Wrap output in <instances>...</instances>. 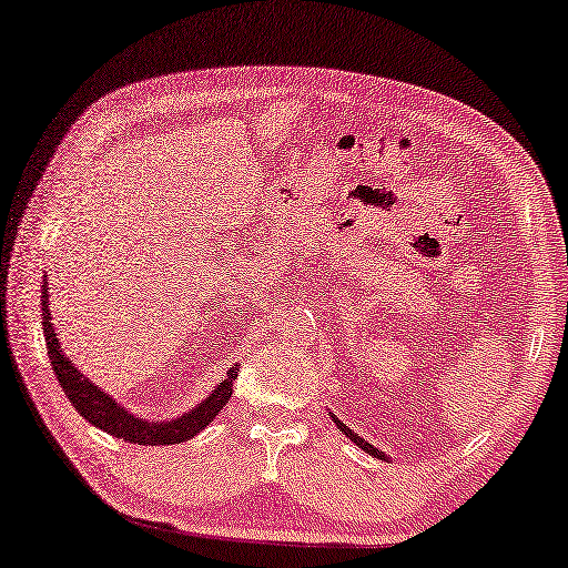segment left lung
<instances>
[{
	"mask_svg": "<svg viewBox=\"0 0 568 568\" xmlns=\"http://www.w3.org/2000/svg\"><path fill=\"white\" fill-rule=\"evenodd\" d=\"M329 416H333V422L337 424V429L339 432H343L345 436H347V439H351V442H355L357 444V447H361L363 452H368V455H373V457H378V459H386V462H390V457L386 455V452H381V449H375L373 447V444H368V442H365L363 439V436H357L353 429H351V426H345L343 422H339V418L333 414V412H329Z\"/></svg>",
	"mask_w": 568,
	"mask_h": 568,
	"instance_id": "obj_1",
	"label": "left lung"
}]
</instances>
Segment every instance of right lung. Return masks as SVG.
Here are the masks:
<instances>
[{
    "label": "right lung",
    "instance_id": "right-lung-1",
    "mask_svg": "<svg viewBox=\"0 0 568 568\" xmlns=\"http://www.w3.org/2000/svg\"><path fill=\"white\" fill-rule=\"evenodd\" d=\"M42 329H45V343H48V355L52 363V371L58 375V383L63 386L68 400H71L73 408L81 414L85 422L99 426L116 439L132 442V444H146V447H160V444H180L193 439L195 434L205 429L207 424L213 422L217 412L229 404L233 381L239 378V368H231L225 373L221 386L211 390V396H205L197 406L190 408L182 416L168 418V422H150V418H142L132 412H126L124 406L119 404L116 398L109 396L106 390L95 386L85 375L75 368L71 357H65L63 345H60L55 327L50 322V310H48V282L42 278Z\"/></svg>",
    "mask_w": 568,
    "mask_h": 568
}]
</instances>
